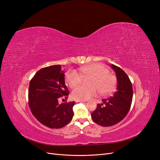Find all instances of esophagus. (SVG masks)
<instances>
[{
  "instance_id": "34e87169",
  "label": "esophagus",
  "mask_w": 160,
  "mask_h": 160,
  "mask_svg": "<svg viewBox=\"0 0 160 160\" xmlns=\"http://www.w3.org/2000/svg\"><path fill=\"white\" fill-rule=\"evenodd\" d=\"M74 101L76 102H86V100H75Z\"/></svg>"
}]
</instances>
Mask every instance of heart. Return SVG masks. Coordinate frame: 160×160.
<instances>
[{"instance_id": "heart-1", "label": "heart", "mask_w": 160, "mask_h": 160, "mask_svg": "<svg viewBox=\"0 0 160 160\" xmlns=\"http://www.w3.org/2000/svg\"><path fill=\"white\" fill-rule=\"evenodd\" d=\"M80 73L74 69H70L65 75L66 84L71 88L81 83L83 78H89V87L80 86L72 91V97L77 100H88L95 96L98 91L100 95H108L115 90L117 80L110 73L107 67L101 63H93L82 66Z\"/></svg>"}]
</instances>
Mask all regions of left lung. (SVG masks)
I'll return each mask as SVG.
<instances>
[{"mask_svg": "<svg viewBox=\"0 0 160 160\" xmlns=\"http://www.w3.org/2000/svg\"><path fill=\"white\" fill-rule=\"evenodd\" d=\"M111 67L117 76V91L113 96L103 99L101 104H98L91 113L93 121L102 127H111L122 121L130 110L133 97L132 82L127 73L113 64Z\"/></svg>", "mask_w": 160, "mask_h": 160, "instance_id": "8db88e82", "label": "left lung"}]
</instances>
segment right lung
<instances>
[{"label":"right lung","mask_w":160,"mask_h":160,"mask_svg":"<svg viewBox=\"0 0 160 160\" xmlns=\"http://www.w3.org/2000/svg\"><path fill=\"white\" fill-rule=\"evenodd\" d=\"M65 71L60 65L39 70L30 82L28 105L31 112L42 124L60 128L72 120L74 102L58 104L61 97L67 98L69 91L65 84Z\"/></svg>","instance_id":"obj_1"}]
</instances>
